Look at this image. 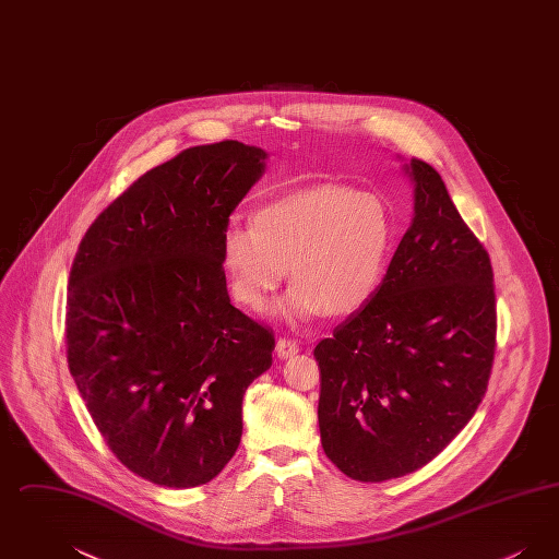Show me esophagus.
Listing matches in <instances>:
<instances>
[{"label": "esophagus", "instance_id": "obj_1", "mask_svg": "<svg viewBox=\"0 0 559 559\" xmlns=\"http://www.w3.org/2000/svg\"><path fill=\"white\" fill-rule=\"evenodd\" d=\"M297 352H299V344H297L295 340L278 337V342H276V354H278V358H292Z\"/></svg>", "mask_w": 559, "mask_h": 559}]
</instances>
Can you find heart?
<instances>
[{"label": "heart", "mask_w": 559, "mask_h": 559, "mask_svg": "<svg viewBox=\"0 0 559 559\" xmlns=\"http://www.w3.org/2000/svg\"><path fill=\"white\" fill-rule=\"evenodd\" d=\"M390 240V213L377 194L324 182L262 205L251 226L233 222L222 237V266L247 310L262 312L289 267L287 317L344 319L377 292Z\"/></svg>", "instance_id": "obj_1"}]
</instances>
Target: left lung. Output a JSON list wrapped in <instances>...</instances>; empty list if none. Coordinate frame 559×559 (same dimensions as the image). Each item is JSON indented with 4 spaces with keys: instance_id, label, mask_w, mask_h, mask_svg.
Returning <instances> with one entry per match:
<instances>
[{
    "instance_id": "left-lung-1",
    "label": "left lung",
    "mask_w": 559,
    "mask_h": 559,
    "mask_svg": "<svg viewBox=\"0 0 559 559\" xmlns=\"http://www.w3.org/2000/svg\"><path fill=\"white\" fill-rule=\"evenodd\" d=\"M415 217L371 299L314 347L324 454L347 478L417 472L486 394L497 347L488 251L440 174L411 160Z\"/></svg>"
}]
</instances>
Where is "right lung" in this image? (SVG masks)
<instances>
[{"instance_id": "1", "label": "right lung", "mask_w": 559, "mask_h": 559, "mask_svg": "<svg viewBox=\"0 0 559 559\" xmlns=\"http://www.w3.org/2000/svg\"><path fill=\"white\" fill-rule=\"evenodd\" d=\"M266 153L237 140L153 167L94 219L67 295V360L108 449L167 488L215 478L272 331L230 304L222 237Z\"/></svg>"}]
</instances>
